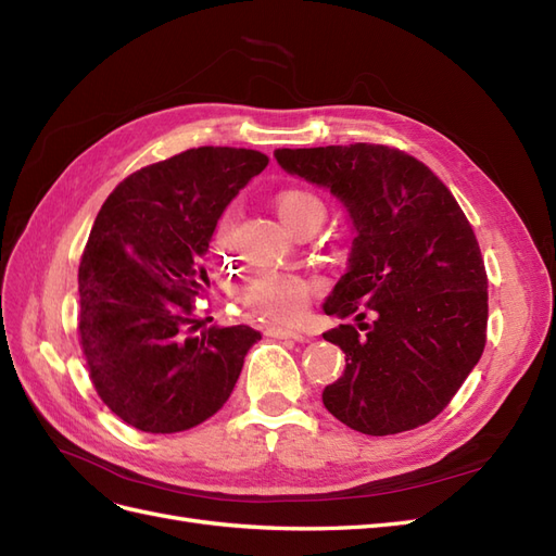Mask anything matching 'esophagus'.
Wrapping results in <instances>:
<instances>
[{
	"instance_id": "esophagus-1",
	"label": "esophagus",
	"mask_w": 556,
	"mask_h": 556,
	"mask_svg": "<svg viewBox=\"0 0 556 556\" xmlns=\"http://www.w3.org/2000/svg\"><path fill=\"white\" fill-rule=\"evenodd\" d=\"M266 336H271V339H292V341H306L308 339L306 333L282 329V327H266Z\"/></svg>"
}]
</instances>
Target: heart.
<instances>
[{
  "label": "heart",
  "instance_id": "b5f03b06",
  "mask_svg": "<svg viewBox=\"0 0 556 556\" xmlns=\"http://www.w3.org/2000/svg\"><path fill=\"white\" fill-rule=\"evenodd\" d=\"M276 211L280 220L290 229L311 223L325 220V204L306 190H285L276 197ZM229 237V220L220 223L217 241L225 243ZM313 294V285L294 274L260 271L250 276L239 290L241 304L255 315L276 325H292L304 315Z\"/></svg>",
  "mask_w": 556,
  "mask_h": 556
}]
</instances>
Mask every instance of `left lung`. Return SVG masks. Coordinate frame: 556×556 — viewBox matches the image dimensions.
Segmentation results:
<instances>
[{
    "instance_id": "8db88e82",
    "label": "left lung",
    "mask_w": 556,
    "mask_h": 556,
    "mask_svg": "<svg viewBox=\"0 0 556 556\" xmlns=\"http://www.w3.org/2000/svg\"><path fill=\"white\" fill-rule=\"evenodd\" d=\"M274 157L327 188L355 229L348 271L323 306L357 323L323 333L345 352L343 376L323 392L325 408L368 435L431 422L486 341L484 262L457 199L396 148H278Z\"/></svg>"
}]
</instances>
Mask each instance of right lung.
I'll return each mask as SVG.
<instances>
[{"label": "right lung", "instance_id": "right-lung-1", "mask_svg": "<svg viewBox=\"0 0 556 556\" xmlns=\"http://www.w3.org/2000/svg\"><path fill=\"white\" fill-rule=\"evenodd\" d=\"M268 157L192 148L127 176L104 201L78 266L83 355L97 394L129 427L188 431L225 406L252 327H204L192 299L229 201Z\"/></svg>", "mask_w": 556, "mask_h": 556}]
</instances>
